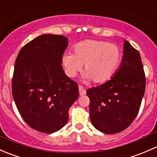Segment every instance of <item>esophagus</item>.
I'll use <instances>...</instances> for the list:
<instances>
[{"mask_svg":"<svg viewBox=\"0 0 157 157\" xmlns=\"http://www.w3.org/2000/svg\"><path fill=\"white\" fill-rule=\"evenodd\" d=\"M78 90L79 94H80L81 96H83V95H85V94H86V90H85V89L83 87L81 86V85H78Z\"/></svg>","mask_w":157,"mask_h":157,"instance_id":"34e87169","label":"esophagus"}]
</instances>
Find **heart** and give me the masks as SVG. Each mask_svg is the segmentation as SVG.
I'll use <instances>...</instances> for the list:
<instances>
[{
    "label": "heart",
    "mask_w": 157,
    "mask_h": 157,
    "mask_svg": "<svg viewBox=\"0 0 157 157\" xmlns=\"http://www.w3.org/2000/svg\"><path fill=\"white\" fill-rule=\"evenodd\" d=\"M121 59L122 53L115 44L86 40L74 47L73 54H64L62 63L68 76H75L85 65V80L92 79L95 83H102L112 76Z\"/></svg>",
    "instance_id": "obj_1"
}]
</instances>
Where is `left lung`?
Returning <instances> with one entry per match:
<instances>
[{
	"label": "left lung",
	"instance_id": "left-lung-1",
	"mask_svg": "<svg viewBox=\"0 0 157 157\" xmlns=\"http://www.w3.org/2000/svg\"><path fill=\"white\" fill-rule=\"evenodd\" d=\"M123 56L110 80L87 90L90 119L96 129L116 134L127 128L138 113L146 78L140 54L124 41Z\"/></svg>",
	"mask_w": 157,
	"mask_h": 157
}]
</instances>
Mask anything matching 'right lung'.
<instances>
[{
    "mask_svg": "<svg viewBox=\"0 0 157 157\" xmlns=\"http://www.w3.org/2000/svg\"><path fill=\"white\" fill-rule=\"evenodd\" d=\"M68 44L63 35L44 34L22 47L16 59L13 98L23 120L38 132L62 128L79 96L78 85L61 65Z\"/></svg>",
    "mask_w": 157,
    "mask_h": 157,
    "instance_id": "1",
    "label": "right lung"
}]
</instances>
